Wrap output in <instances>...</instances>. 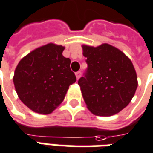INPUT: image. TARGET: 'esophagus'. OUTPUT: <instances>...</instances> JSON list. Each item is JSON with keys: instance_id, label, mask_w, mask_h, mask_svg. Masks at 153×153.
<instances>
[{"instance_id": "esophagus-1", "label": "esophagus", "mask_w": 153, "mask_h": 153, "mask_svg": "<svg viewBox=\"0 0 153 153\" xmlns=\"http://www.w3.org/2000/svg\"><path fill=\"white\" fill-rule=\"evenodd\" d=\"M81 74H82V73H81L80 71H78V72H76V73H75V75H76L77 79H79V78L81 77Z\"/></svg>"}]
</instances>
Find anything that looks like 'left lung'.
Returning a JSON list of instances; mask_svg holds the SVG:
<instances>
[{
	"instance_id": "obj_1",
	"label": "left lung",
	"mask_w": 153,
	"mask_h": 153,
	"mask_svg": "<svg viewBox=\"0 0 153 153\" xmlns=\"http://www.w3.org/2000/svg\"><path fill=\"white\" fill-rule=\"evenodd\" d=\"M87 72L79 85L87 108L97 116H112L128 105L137 88L131 59L116 47L83 45Z\"/></svg>"
}]
</instances>
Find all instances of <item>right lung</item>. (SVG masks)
<instances>
[{
	"label": "right lung",
	"mask_w": 153,
	"mask_h": 153,
	"mask_svg": "<svg viewBox=\"0 0 153 153\" xmlns=\"http://www.w3.org/2000/svg\"><path fill=\"white\" fill-rule=\"evenodd\" d=\"M65 47L50 43L30 52L17 65L13 77L21 102L32 111L51 114L63 102L69 85L76 81Z\"/></svg>",
	"instance_id": "add662e5"
}]
</instances>
